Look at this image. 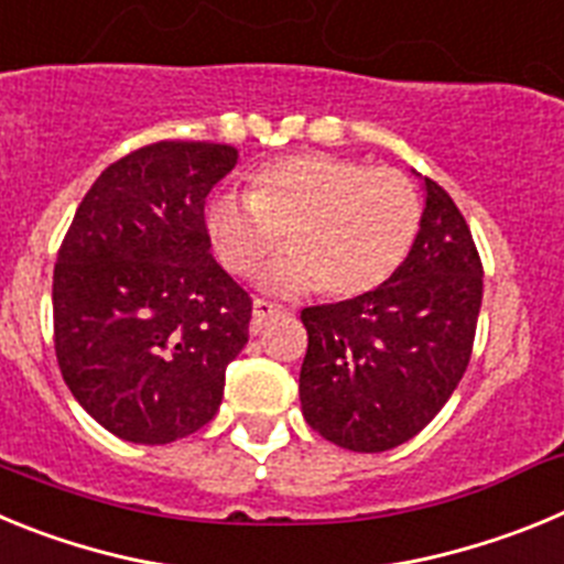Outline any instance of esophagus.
Here are the masks:
<instances>
[{
  "label": "esophagus",
  "instance_id": "1",
  "mask_svg": "<svg viewBox=\"0 0 564 564\" xmlns=\"http://www.w3.org/2000/svg\"><path fill=\"white\" fill-rule=\"evenodd\" d=\"M282 307L279 305H273V302H268V299H253V316H251V330L253 333H259L262 330V327L268 325V322H271V318H276V316H282Z\"/></svg>",
  "mask_w": 564,
  "mask_h": 564
}]
</instances>
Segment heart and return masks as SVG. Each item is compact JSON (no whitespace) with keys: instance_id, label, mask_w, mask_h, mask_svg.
Instances as JSON below:
<instances>
[{"instance_id":"1","label":"heart","mask_w":564,"mask_h":564,"mask_svg":"<svg viewBox=\"0 0 564 564\" xmlns=\"http://www.w3.org/2000/svg\"><path fill=\"white\" fill-rule=\"evenodd\" d=\"M206 228L234 276H251L285 234L291 253L268 268L265 288L356 299L381 288L410 257L421 194L398 169L322 152L288 154L251 174L248 197H214Z\"/></svg>"}]
</instances>
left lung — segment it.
Listing matches in <instances>:
<instances>
[{"label": "left lung", "instance_id": "left-lung-1", "mask_svg": "<svg viewBox=\"0 0 564 564\" xmlns=\"http://www.w3.org/2000/svg\"><path fill=\"white\" fill-rule=\"evenodd\" d=\"M410 257L381 288L302 311V415L352 452L395 449L443 410L475 347L482 262L466 217L435 181Z\"/></svg>", "mask_w": 564, "mask_h": 564}]
</instances>
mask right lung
I'll list each match as a JSON object with an SVG mask.
<instances>
[{
    "instance_id": "right-lung-1",
    "label": "right lung",
    "mask_w": 564,
    "mask_h": 564,
    "mask_svg": "<svg viewBox=\"0 0 564 564\" xmlns=\"http://www.w3.org/2000/svg\"><path fill=\"white\" fill-rule=\"evenodd\" d=\"M237 149L158 141L84 194L53 271L64 383L104 430L161 446L203 430L248 341L251 296L217 265L206 197Z\"/></svg>"
}]
</instances>
